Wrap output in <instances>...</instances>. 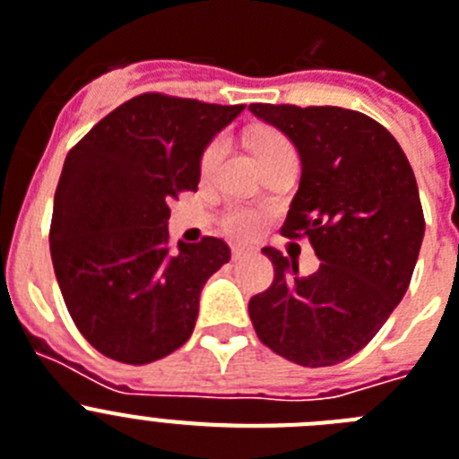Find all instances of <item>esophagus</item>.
<instances>
[{"instance_id":"34e87169","label":"esophagus","mask_w":459,"mask_h":459,"mask_svg":"<svg viewBox=\"0 0 459 459\" xmlns=\"http://www.w3.org/2000/svg\"><path fill=\"white\" fill-rule=\"evenodd\" d=\"M233 258L235 261H240V258H247L249 254H252V249H247V247H233Z\"/></svg>"}]
</instances>
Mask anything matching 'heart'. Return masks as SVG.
<instances>
[{
    "mask_svg": "<svg viewBox=\"0 0 459 459\" xmlns=\"http://www.w3.org/2000/svg\"><path fill=\"white\" fill-rule=\"evenodd\" d=\"M289 143L284 138L273 134H256L254 135V150H256L258 159H268L273 154L286 150ZM226 154V141L224 138H214L210 145L205 147V152L201 157V173L203 178H210L214 170L219 169V163ZM224 229L229 230L235 238H252L258 229H261V214L256 210H249V207H233L224 214Z\"/></svg>",
    "mask_w": 459,
    "mask_h": 459,
    "instance_id": "1",
    "label": "heart"
}]
</instances>
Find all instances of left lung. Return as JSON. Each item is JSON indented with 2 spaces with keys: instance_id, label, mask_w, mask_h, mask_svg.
Returning <instances> with one entry per match:
<instances>
[{
  "instance_id": "8db88e82",
  "label": "left lung",
  "mask_w": 459,
  "mask_h": 459,
  "mask_svg": "<svg viewBox=\"0 0 459 459\" xmlns=\"http://www.w3.org/2000/svg\"><path fill=\"white\" fill-rule=\"evenodd\" d=\"M300 154V186L281 226L307 235L318 270L265 247L274 281L249 300L258 340L302 368H328L368 346L404 298L422 235L411 163L385 126L337 106L252 103Z\"/></svg>"
}]
</instances>
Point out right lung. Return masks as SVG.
<instances>
[{"label":"right lung","mask_w":459,"mask_h":459,"mask_svg":"<svg viewBox=\"0 0 459 459\" xmlns=\"http://www.w3.org/2000/svg\"><path fill=\"white\" fill-rule=\"evenodd\" d=\"M242 110L141 94L66 154L50 256L74 324L103 356L145 365L194 333L203 286L230 249L219 238L170 249L169 205L198 189L205 147Z\"/></svg>","instance_id":"obj_1"}]
</instances>
